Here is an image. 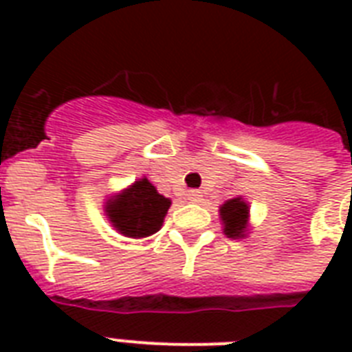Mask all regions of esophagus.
Here are the masks:
<instances>
[{
	"mask_svg": "<svg viewBox=\"0 0 352 352\" xmlns=\"http://www.w3.org/2000/svg\"><path fill=\"white\" fill-rule=\"evenodd\" d=\"M186 197L190 203H199V201H201V193H199L197 190H190Z\"/></svg>",
	"mask_w": 352,
	"mask_h": 352,
	"instance_id": "esophagus-1",
	"label": "esophagus"
}]
</instances>
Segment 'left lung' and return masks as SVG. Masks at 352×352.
Returning <instances> with one entry per match:
<instances>
[{
    "label": "left lung",
    "instance_id": "8db88e82",
    "mask_svg": "<svg viewBox=\"0 0 352 352\" xmlns=\"http://www.w3.org/2000/svg\"><path fill=\"white\" fill-rule=\"evenodd\" d=\"M219 217L223 232L226 237L232 239H245L250 234V206L245 199L237 195L234 199H228L225 204L219 206Z\"/></svg>",
    "mask_w": 352,
    "mask_h": 352
}]
</instances>
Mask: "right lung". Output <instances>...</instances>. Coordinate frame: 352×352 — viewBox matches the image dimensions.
<instances>
[{"label":"right lung","instance_id":"obj_1","mask_svg":"<svg viewBox=\"0 0 352 352\" xmlns=\"http://www.w3.org/2000/svg\"><path fill=\"white\" fill-rule=\"evenodd\" d=\"M170 206L171 199L160 195L146 177H140L106 199L104 214L118 234L142 239L160 230Z\"/></svg>","mask_w":352,"mask_h":352}]
</instances>
